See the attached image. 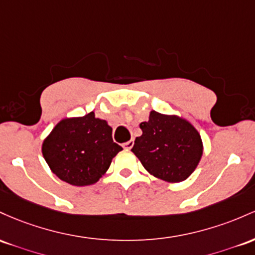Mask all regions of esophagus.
I'll list each match as a JSON object with an SVG mask.
<instances>
[{"label":"esophagus","mask_w":255,"mask_h":255,"mask_svg":"<svg viewBox=\"0 0 255 255\" xmlns=\"http://www.w3.org/2000/svg\"><path fill=\"white\" fill-rule=\"evenodd\" d=\"M133 139H130V141H128V142H125L124 144H123V147L124 148H127V149H131V148L133 147Z\"/></svg>","instance_id":"obj_1"}]
</instances>
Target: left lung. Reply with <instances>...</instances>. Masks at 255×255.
I'll return each instance as SVG.
<instances>
[{"label": "left lung", "instance_id": "8db88e82", "mask_svg": "<svg viewBox=\"0 0 255 255\" xmlns=\"http://www.w3.org/2000/svg\"><path fill=\"white\" fill-rule=\"evenodd\" d=\"M132 153L156 178L170 183L185 181L201 160L204 145L200 133L188 120L151 111L139 124Z\"/></svg>", "mask_w": 255, "mask_h": 255}]
</instances>
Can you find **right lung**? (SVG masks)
<instances>
[{"label": "right lung", "instance_id": "1", "mask_svg": "<svg viewBox=\"0 0 255 255\" xmlns=\"http://www.w3.org/2000/svg\"><path fill=\"white\" fill-rule=\"evenodd\" d=\"M123 148L112 138V128L90 112L65 118L43 141L42 153L50 170L61 181L76 187L96 183L107 172Z\"/></svg>", "mask_w": 255, "mask_h": 255}]
</instances>
